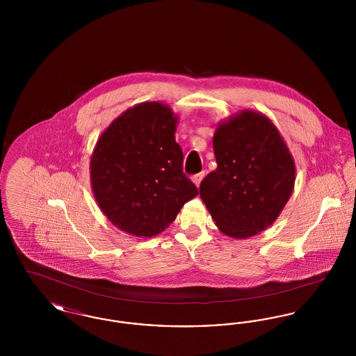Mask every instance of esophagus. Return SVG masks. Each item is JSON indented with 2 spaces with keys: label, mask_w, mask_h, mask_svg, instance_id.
<instances>
[{
  "label": "esophagus",
  "mask_w": 356,
  "mask_h": 356,
  "mask_svg": "<svg viewBox=\"0 0 356 356\" xmlns=\"http://www.w3.org/2000/svg\"><path fill=\"white\" fill-rule=\"evenodd\" d=\"M204 176H205V172H200V173H197V175L192 176V181L195 183V186H200V183H202V180H203Z\"/></svg>",
  "instance_id": "34e87169"
}]
</instances>
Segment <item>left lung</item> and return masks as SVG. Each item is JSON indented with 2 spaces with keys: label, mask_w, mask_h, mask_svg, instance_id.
<instances>
[{
  "label": "left lung",
  "mask_w": 356,
  "mask_h": 356,
  "mask_svg": "<svg viewBox=\"0 0 356 356\" xmlns=\"http://www.w3.org/2000/svg\"><path fill=\"white\" fill-rule=\"evenodd\" d=\"M218 168L200 197L227 236L248 238L279 218L295 186V160L271 120L251 109L219 122L213 135Z\"/></svg>",
  "instance_id": "left-lung-1"
}]
</instances>
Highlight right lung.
<instances>
[{
	"label": "right lung",
	"mask_w": 356,
	"mask_h": 356,
	"mask_svg": "<svg viewBox=\"0 0 356 356\" xmlns=\"http://www.w3.org/2000/svg\"><path fill=\"white\" fill-rule=\"evenodd\" d=\"M179 118L167 104L145 102L122 112L99 137L90 186L102 213L120 231L153 237L197 196L183 173L175 134Z\"/></svg>",
	"instance_id": "1"
}]
</instances>
